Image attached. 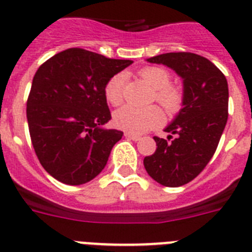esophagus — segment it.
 Segmentation results:
<instances>
[{
	"label": "esophagus",
	"mask_w": 252,
	"mask_h": 252,
	"mask_svg": "<svg viewBox=\"0 0 252 252\" xmlns=\"http://www.w3.org/2000/svg\"><path fill=\"white\" fill-rule=\"evenodd\" d=\"M125 137H126V139H130V140H132V141H139L141 139V136H139V135H135V134H131V132H125Z\"/></svg>",
	"instance_id": "obj_1"
}]
</instances>
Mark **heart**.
Segmentation results:
<instances>
[{
    "mask_svg": "<svg viewBox=\"0 0 252 252\" xmlns=\"http://www.w3.org/2000/svg\"><path fill=\"white\" fill-rule=\"evenodd\" d=\"M139 76L153 88L152 102L162 105L168 115H176L184 107L185 94L180 87L171 84L172 75L167 68L160 66H147L139 71ZM125 75L116 74L107 81L104 96L112 105H120L124 102ZM163 113L157 105L137 108L132 105H124L113 115V124L117 128L132 134H141L144 131L157 127L162 124Z\"/></svg>",
    "mask_w": 252,
    "mask_h": 252,
    "instance_id": "obj_1",
    "label": "heart"
}]
</instances>
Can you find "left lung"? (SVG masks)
I'll list each match as a JSON object with an SVG mask.
<instances>
[{"instance_id":"obj_1","label":"left lung","mask_w":252,"mask_h":252,"mask_svg":"<svg viewBox=\"0 0 252 252\" xmlns=\"http://www.w3.org/2000/svg\"><path fill=\"white\" fill-rule=\"evenodd\" d=\"M148 61L165 64L184 79V108L165 128L171 135L167 140L154 136L157 150L144 158L153 180L178 188L197 177L216 153L228 120V83L216 64L196 53H164Z\"/></svg>"}]
</instances>
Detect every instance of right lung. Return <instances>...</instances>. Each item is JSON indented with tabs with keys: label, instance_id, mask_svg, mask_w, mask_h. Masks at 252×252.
Instances as JSON below:
<instances>
[{
	"label": "right lung",
	"instance_id": "1",
	"mask_svg": "<svg viewBox=\"0 0 252 252\" xmlns=\"http://www.w3.org/2000/svg\"><path fill=\"white\" fill-rule=\"evenodd\" d=\"M132 63L83 48H68L39 66L27 102L34 152L43 168L66 185L92 181L104 168L122 131L111 120L104 87Z\"/></svg>",
	"mask_w": 252,
	"mask_h": 252
}]
</instances>
